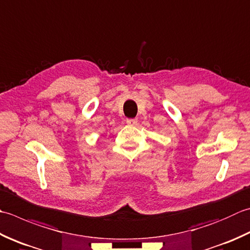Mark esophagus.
<instances>
[{"label": "esophagus", "instance_id": "1", "mask_svg": "<svg viewBox=\"0 0 250 250\" xmlns=\"http://www.w3.org/2000/svg\"><path fill=\"white\" fill-rule=\"evenodd\" d=\"M126 124L129 125H135L138 124V119H126Z\"/></svg>", "mask_w": 250, "mask_h": 250}]
</instances>
